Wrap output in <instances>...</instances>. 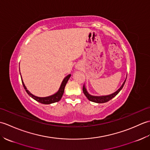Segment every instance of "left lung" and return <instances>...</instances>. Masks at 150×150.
<instances>
[{
  "mask_svg": "<svg viewBox=\"0 0 150 150\" xmlns=\"http://www.w3.org/2000/svg\"><path fill=\"white\" fill-rule=\"evenodd\" d=\"M126 81V79L124 81L122 85L121 86L120 88L117 91L114 92V93L112 94L109 95H105V96H93V95H91L90 94L88 93V92L87 91L86 89V88H85L84 84L83 86V88H82V90H83V92H84V95H86V97L88 98V99L89 100L93 102V103H107V102L110 100L111 99H112L113 97H115L116 95L119 93V91L122 90V88H123L124 84H125Z\"/></svg>",
  "mask_w": 150,
  "mask_h": 150,
  "instance_id": "left-lung-1",
  "label": "left lung"
}]
</instances>
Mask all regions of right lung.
I'll list each match as a JSON object with an SVG mask.
<instances>
[{"instance_id": "add662e5", "label": "right lung", "mask_w": 150, "mask_h": 150, "mask_svg": "<svg viewBox=\"0 0 150 150\" xmlns=\"http://www.w3.org/2000/svg\"><path fill=\"white\" fill-rule=\"evenodd\" d=\"M70 77H71V75L69 74L68 75H67L66 77L64 79V80L62 82V84L60 86L59 90H58V91L57 92V93H55V94H53L52 95H50V96L46 97H37V96H35V95H33L32 93H31L30 92L27 90L26 86L24 85V82H23V81H22V77H21V80H22V84H23V86L25 89V90H26L27 93L29 95L31 98H33V99H35L37 102H39V103H42L44 104H52L54 103H57V102H59L60 99H61V98H62L63 93H64V88H65V86L66 85V83L68 82Z\"/></svg>"}]
</instances>
